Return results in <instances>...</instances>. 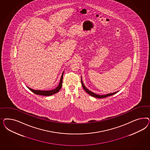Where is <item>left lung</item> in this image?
<instances>
[{"instance_id": "obj_1", "label": "left lung", "mask_w": 150, "mask_h": 150, "mask_svg": "<svg viewBox=\"0 0 150 150\" xmlns=\"http://www.w3.org/2000/svg\"><path fill=\"white\" fill-rule=\"evenodd\" d=\"M81 84L82 86V87L83 88V89L85 90V91H86L87 93L88 94H89L90 95H91V96H92V97H96V98H105V97H108V96L113 95L114 94H115L117 92H118V91H117V92H113V93H111L106 94V95H97V94H96L95 93H93V92H91V91H90L89 90H88V89L86 87H85V86L84 85V84H83V82H82V79H81Z\"/></svg>"}]
</instances>
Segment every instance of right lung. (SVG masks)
Listing matches in <instances>:
<instances>
[{
    "label": "right lung",
    "mask_w": 150,
    "mask_h": 150,
    "mask_svg": "<svg viewBox=\"0 0 150 150\" xmlns=\"http://www.w3.org/2000/svg\"><path fill=\"white\" fill-rule=\"evenodd\" d=\"M63 73L62 74V76L61 79L60 80L59 85L56 87V88H55L54 90H50V91H41V90H33L32 88L28 87V88L33 92L34 93L38 95L46 96H50L53 95L55 93H57V92H59V90H60V88H62V83H63Z\"/></svg>",
    "instance_id": "right-lung-1"
}]
</instances>
